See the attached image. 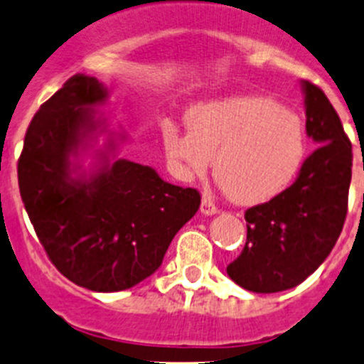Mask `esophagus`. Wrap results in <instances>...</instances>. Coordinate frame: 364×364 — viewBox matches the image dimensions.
<instances>
[{"mask_svg":"<svg viewBox=\"0 0 364 364\" xmlns=\"http://www.w3.org/2000/svg\"><path fill=\"white\" fill-rule=\"evenodd\" d=\"M200 213H203V215H205V216H211V215H216V213H218V208H216V204L213 203L211 197H203Z\"/></svg>","mask_w":364,"mask_h":364,"instance_id":"obj_1","label":"esophagus"}]
</instances>
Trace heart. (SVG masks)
Masks as SVG:
<instances>
[{
	"label": "heart",
	"instance_id": "obj_1",
	"mask_svg": "<svg viewBox=\"0 0 364 364\" xmlns=\"http://www.w3.org/2000/svg\"><path fill=\"white\" fill-rule=\"evenodd\" d=\"M188 132L165 124V155L183 178L215 176L237 204L267 203L291 186L306 156L303 121L259 95L199 104L186 112Z\"/></svg>",
	"mask_w": 364,
	"mask_h": 364
}]
</instances>
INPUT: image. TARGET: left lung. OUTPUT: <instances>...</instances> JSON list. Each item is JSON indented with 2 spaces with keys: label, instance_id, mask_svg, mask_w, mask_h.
<instances>
[{
  "label": "left lung",
  "instance_id": "obj_1",
  "mask_svg": "<svg viewBox=\"0 0 364 364\" xmlns=\"http://www.w3.org/2000/svg\"><path fill=\"white\" fill-rule=\"evenodd\" d=\"M301 86L306 134L318 148L285 192L245 213L247 245L227 266L237 285L260 294L306 280L331 253L347 216L352 144L324 91L308 80Z\"/></svg>",
  "mask_w": 364,
  "mask_h": 364
}]
</instances>
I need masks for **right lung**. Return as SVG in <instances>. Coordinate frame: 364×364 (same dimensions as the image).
I'll return each instance as SVG.
<instances>
[{
  "label": "right lung",
  "instance_id": "obj_1",
  "mask_svg": "<svg viewBox=\"0 0 364 364\" xmlns=\"http://www.w3.org/2000/svg\"><path fill=\"white\" fill-rule=\"evenodd\" d=\"M107 97L97 77L68 79L29 123L17 165L24 208L50 262L95 292L124 291L151 277L200 205L196 188L116 159L124 134L109 132L90 171L82 167L80 156L109 131L97 111Z\"/></svg>",
  "mask_w": 364,
  "mask_h": 364
}]
</instances>
